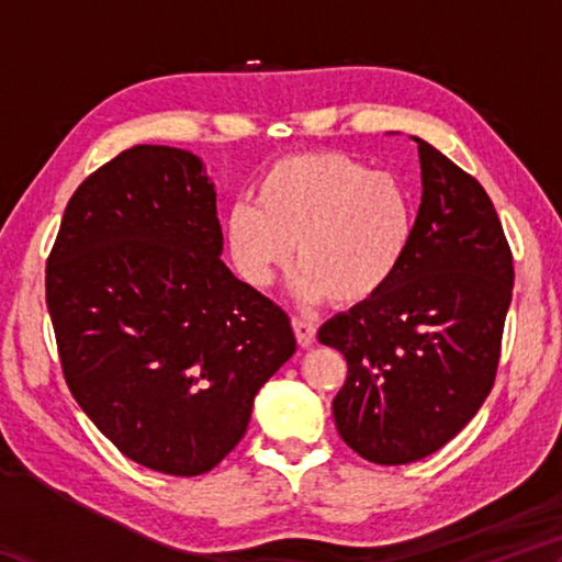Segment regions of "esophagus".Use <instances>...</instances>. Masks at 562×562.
Instances as JSON below:
<instances>
[{
	"label": "esophagus",
	"instance_id": "esophagus-1",
	"mask_svg": "<svg viewBox=\"0 0 562 562\" xmlns=\"http://www.w3.org/2000/svg\"><path fill=\"white\" fill-rule=\"evenodd\" d=\"M292 329H294V337H297V345L300 347H312L317 341V327L312 325V322L302 319V317H294L292 319Z\"/></svg>",
	"mask_w": 562,
	"mask_h": 562
}]
</instances>
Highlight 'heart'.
<instances>
[{"label": "heart", "instance_id": "b5f03b06", "mask_svg": "<svg viewBox=\"0 0 562 562\" xmlns=\"http://www.w3.org/2000/svg\"><path fill=\"white\" fill-rule=\"evenodd\" d=\"M252 203H235L225 240L237 274L268 288L290 268L304 302L359 304L382 292L412 245L414 215L394 176L337 150H307L265 170Z\"/></svg>", "mask_w": 562, "mask_h": 562}]
</instances>
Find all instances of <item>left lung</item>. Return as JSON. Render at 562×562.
<instances>
[{
  "label": "left lung",
  "mask_w": 562,
  "mask_h": 562,
  "mask_svg": "<svg viewBox=\"0 0 562 562\" xmlns=\"http://www.w3.org/2000/svg\"><path fill=\"white\" fill-rule=\"evenodd\" d=\"M422 205L386 288L319 327L347 359L331 402L361 459L402 465L451 441L496 382L513 255L483 186L416 138Z\"/></svg>",
  "instance_id": "1"
}]
</instances>
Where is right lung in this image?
<instances>
[{
  "mask_svg": "<svg viewBox=\"0 0 562 562\" xmlns=\"http://www.w3.org/2000/svg\"><path fill=\"white\" fill-rule=\"evenodd\" d=\"M221 252L201 158L133 146L76 188L46 260L69 392L150 471L215 469L245 436L255 394L294 355L284 310Z\"/></svg>",
  "mask_w": 562,
  "mask_h": 562,
  "instance_id": "obj_1",
  "label": "right lung"
}]
</instances>
